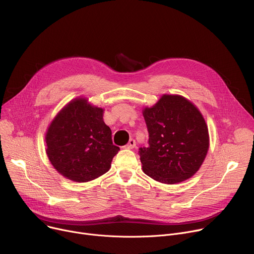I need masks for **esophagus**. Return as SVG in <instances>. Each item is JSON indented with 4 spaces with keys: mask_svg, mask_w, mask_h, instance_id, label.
I'll return each instance as SVG.
<instances>
[{
    "mask_svg": "<svg viewBox=\"0 0 254 254\" xmlns=\"http://www.w3.org/2000/svg\"><path fill=\"white\" fill-rule=\"evenodd\" d=\"M125 148L126 149H133V148H135V140L133 138H130L128 140L127 144H126V146H125Z\"/></svg>",
    "mask_w": 254,
    "mask_h": 254,
    "instance_id": "esophagus-1",
    "label": "esophagus"
}]
</instances>
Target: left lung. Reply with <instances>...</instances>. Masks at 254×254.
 <instances>
[{
	"instance_id": "obj_1",
	"label": "left lung",
	"mask_w": 254,
	"mask_h": 254,
	"mask_svg": "<svg viewBox=\"0 0 254 254\" xmlns=\"http://www.w3.org/2000/svg\"><path fill=\"white\" fill-rule=\"evenodd\" d=\"M149 147L138 150L144 174L165 184L191 178L209 148L206 123L198 108L180 95L165 94L142 113Z\"/></svg>"
}]
</instances>
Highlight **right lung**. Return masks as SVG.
I'll return each mask as SVG.
<instances>
[{"label": "right lung", "instance_id": "1", "mask_svg": "<svg viewBox=\"0 0 254 254\" xmlns=\"http://www.w3.org/2000/svg\"><path fill=\"white\" fill-rule=\"evenodd\" d=\"M102 116V108L77 98L51 123L45 137L46 153L62 176L84 183L110 170L120 148L113 143L112 129Z\"/></svg>", "mask_w": 254, "mask_h": 254}]
</instances>
